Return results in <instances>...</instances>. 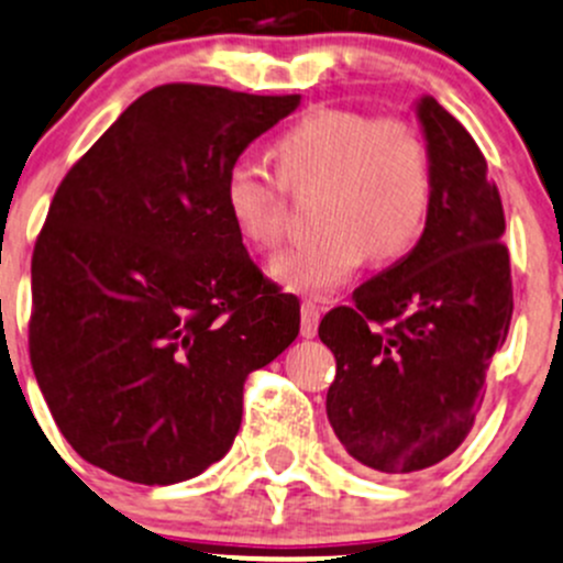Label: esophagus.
<instances>
[{
  "label": "esophagus",
  "mask_w": 563,
  "mask_h": 563,
  "mask_svg": "<svg viewBox=\"0 0 563 563\" xmlns=\"http://www.w3.org/2000/svg\"><path fill=\"white\" fill-rule=\"evenodd\" d=\"M318 321H321V307L316 301L301 305V336H316Z\"/></svg>",
  "instance_id": "34e87169"
}]
</instances>
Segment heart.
Returning a JSON list of instances; mask_svg holds the SVG:
<instances>
[{
  "mask_svg": "<svg viewBox=\"0 0 563 563\" xmlns=\"http://www.w3.org/2000/svg\"><path fill=\"white\" fill-rule=\"evenodd\" d=\"M277 175L236 158L223 175V207L253 247L283 236L288 191H321L310 240L269 262L291 291L327 297L369 262H396L421 242L437 202L429 142L410 121L345 108H316L275 142Z\"/></svg>",
  "mask_w": 563,
  "mask_h": 563,
  "instance_id": "b5f03b06",
  "label": "heart"
}]
</instances>
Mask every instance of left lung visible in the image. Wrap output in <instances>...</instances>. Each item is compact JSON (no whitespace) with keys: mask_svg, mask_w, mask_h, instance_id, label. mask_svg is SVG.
<instances>
[{"mask_svg":"<svg viewBox=\"0 0 563 563\" xmlns=\"http://www.w3.org/2000/svg\"><path fill=\"white\" fill-rule=\"evenodd\" d=\"M437 202L416 247L323 316L336 358L327 416L345 451L388 475L448 459L475 426L512 318L505 210L472 134L423 97Z\"/></svg>","mask_w":563,"mask_h":563,"instance_id":"obj_1","label":"left lung"}]
</instances>
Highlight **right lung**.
I'll use <instances>...</instances> for the list:
<instances>
[{
  "mask_svg": "<svg viewBox=\"0 0 563 563\" xmlns=\"http://www.w3.org/2000/svg\"><path fill=\"white\" fill-rule=\"evenodd\" d=\"M299 99L156 86L58 183L29 358L88 464L142 485L202 475L240 431L247 375L297 340L299 299L247 256L223 175Z\"/></svg>",
  "mask_w": 563,
  "mask_h": 563,
  "instance_id": "1",
  "label": "right lung"
}]
</instances>
